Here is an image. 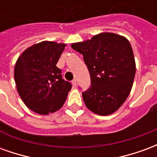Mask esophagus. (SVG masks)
Returning a JSON list of instances; mask_svg holds the SVG:
<instances>
[{
  "mask_svg": "<svg viewBox=\"0 0 157 157\" xmlns=\"http://www.w3.org/2000/svg\"><path fill=\"white\" fill-rule=\"evenodd\" d=\"M71 84L73 86H76V80H75V79H74V80L72 81Z\"/></svg>",
  "mask_w": 157,
  "mask_h": 157,
  "instance_id": "obj_1",
  "label": "esophagus"
}]
</instances>
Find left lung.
Returning a JSON list of instances; mask_svg holds the SVG:
<instances>
[{
  "mask_svg": "<svg viewBox=\"0 0 157 157\" xmlns=\"http://www.w3.org/2000/svg\"><path fill=\"white\" fill-rule=\"evenodd\" d=\"M71 47L83 55L91 76V86L82 92L86 106L99 115L114 113L128 98L135 78V61L128 39L102 33Z\"/></svg>",
  "mask_w": 157,
  "mask_h": 157,
  "instance_id": "8db88e82",
  "label": "left lung"
}]
</instances>
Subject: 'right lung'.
Here are the masks:
<instances>
[{"instance_id": "add662e5", "label": "right lung", "mask_w": 157, "mask_h": 157, "mask_svg": "<svg viewBox=\"0 0 157 157\" xmlns=\"http://www.w3.org/2000/svg\"><path fill=\"white\" fill-rule=\"evenodd\" d=\"M65 44L44 41L22 53L14 69L17 89L25 105L39 114H48L61 108L71 82L62 78L56 66L65 49Z\"/></svg>"}]
</instances>
